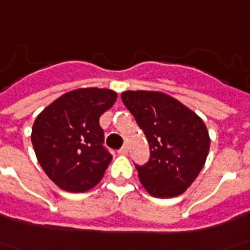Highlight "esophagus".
<instances>
[{"label":"esophagus","instance_id":"1","mask_svg":"<svg viewBox=\"0 0 250 250\" xmlns=\"http://www.w3.org/2000/svg\"><path fill=\"white\" fill-rule=\"evenodd\" d=\"M118 153L122 155H127L128 154V146H127V145H125V146H123V147H122V149H120Z\"/></svg>","mask_w":250,"mask_h":250}]
</instances>
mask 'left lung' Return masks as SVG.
I'll return each instance as SVG.
<instances>
[{
    "label": "left lung",
    "instance_id": "8db88e82",
    "mask_svg": "<svg viewBox=\"0 0 250 250\" xmlns=\"http://www.w3.org/2000/svg\"><path fill=\"white\" fill-rule=\"evenodd\" d=\"M122 100L147 138L150 160L138 177L151 196H179L196 180L210 150L208 130L192 109L155 90H127Z\"/></svg>",
    "mask_w": 250,
    "mask_h": 250
}]
</instances>
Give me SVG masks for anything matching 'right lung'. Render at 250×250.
<instances>
[{
	"instance_id": "right-lung-1",
	"label": "right lung",
	"mask_w": 250,
	"mask_h": 250,
	"mask_svg": "<svg viewBox=\"0 0 250 250\" xmlns=\"http://www.w3.org/2000/svg\"><path fill=\"white\" fill-rule=\"evenodd\" d=\"M111 89L81 88L64 93L38 115L31 141L42 169L61 189L86 192L96 187L112 155L104 149L99 119L115 104Z\"/></svg>"
}]
</instances>
